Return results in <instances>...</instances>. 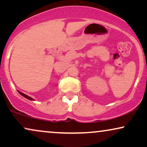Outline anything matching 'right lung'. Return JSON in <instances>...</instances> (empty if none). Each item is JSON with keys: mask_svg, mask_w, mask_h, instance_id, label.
I'll list each match as a JSON object with an SVG mask.
<instances>
[{"mask_svg": "<svg viewBox=\"0 0 147 147\" xmlns=\"http://www.w3.org/2000/svg\"><path fill=\"white\" fill-rule=\"evenodd\" d=\"M18 92L19 93L21 94V95H22V96H23L24 97H25V98H27V99H29V100H34V99H32L31 98V97H29V96H27V95H25V94H24V93H21V92H20V91H18Z\"/></svg>", "mask_w": 147, "mask_h": 147, "instance_id": "obj_1", "label": "right lung"}]
</instances>
